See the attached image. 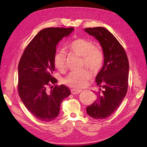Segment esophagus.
I'll return each instance as SVG.
<instances>
[{"instance_id": "1", "label": "esophagus", "mask_w": 147, "mask_h": 147, "mask_svg": "<svg viewBox=\"0 0 147 147\" xmlns=\"http://www.w3.org/2000/svg\"><path fill=\"white\" fill-rule=\"evenodd\" d=\"M80 92H82L81 90H77V89H72V90H71V92H72V94H78V93Z\"/></svg>"}]
</instances>
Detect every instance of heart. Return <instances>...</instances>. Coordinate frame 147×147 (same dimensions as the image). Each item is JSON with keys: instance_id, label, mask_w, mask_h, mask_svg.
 Here are the masks:
<instances>
[{"instance_id": "obj_1", "label": "heart", "mask_w": 147, "mask_h": 147, "mask_svg": "<svg viewBox=\"0 0 147 147\" xmlns=\"http://www.w3.org/2000/svg\"><path fill=\"white\" fill-rule=\"evenodd\" d=\"M67 48L70 51L82 56L83 65L92 71L99 70L104 60L103 50L99 47L94 46L91 40L84 38H78L69 43ZM65 55L63 50L57 51L53 57V63L59 70L65 69ZM91 77V74L87 69L70 72L64 79V83L70 87L83 88L86 86L87 81Z\"/></svg>"}]
</instances>
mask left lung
<instances>
[{"mask_svg": "<svg viewBox=\"0 0 147 147\" xmlns=\"http://www.w3.org/2000/svg\"><path fill=\"white\" fill-rule=\"evenodd\" d=\"M98 40L103 49L104 63L96 77L97 98L86 107V112L93 118L105 119L119 107L128 88L129 61L123 46L110 32L102 27L84 29Z\"/></svg>", "mask_w": 147, "mask_h": 147, "instance_id": "obj_1", "label": "left lung"}]
</instances>
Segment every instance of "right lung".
Returning a JSON list of instances; mask_svg holds the SVG:
<instances>
[{
    "label": "right lung",
    "instance_id": "right-lung-1",
    "mask_svg": "<svg viewBox=\"0 0 147 147\" xmlns=\"http://www.w3.org/2000/svg\"><path fill=\"white\" fill-rule=\"evenodd\" d=\"M74 28L41 30L25 48L18 64V91L24 105L35 117L49 122L59 115L61 102L70 94L68 87L53 76L56 45ZM49 88H51L50 90Z\"/></svg>",
    "mask_w": 147,
    "mask_h": 147
}]
</instances>
